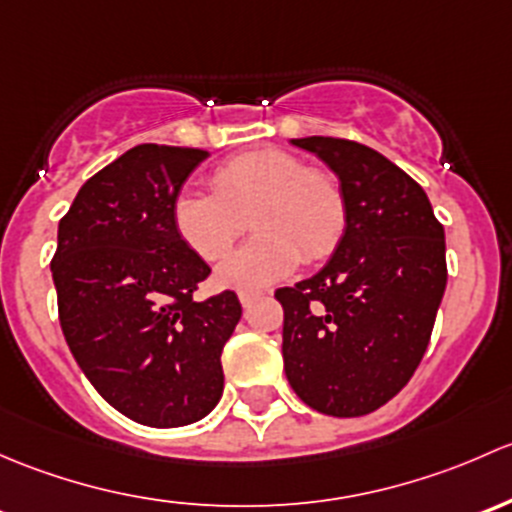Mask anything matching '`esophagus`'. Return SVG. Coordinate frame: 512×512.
<instances>
[{
  "instance_id": "esophagus-1",
  "label": "esophagus",
  "mask_w": 512,
  "mask_h": 512,
  "mask_svg": "<svg viewBox=\"0 0 512 512\" xmlns=\"http://www.w3.org/2000/svg\"><path fill=\"white\" fill-rule=\"evenodd\" d=\"M256 298H261V293L251 291V288H241V291H239V300H241V305H244V308H249V305L254 303Z\"/></svg>"
}]
</instances>
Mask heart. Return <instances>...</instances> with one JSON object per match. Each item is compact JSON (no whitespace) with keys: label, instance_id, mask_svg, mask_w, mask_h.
Instances as JSON below:
<instances>
[{"label":"heart","instance_id":"obj_1","mask_svg":"<svg viewBox=\"0 0 512 512\" xmlns=\"http://www.w3.org/2000/svg\"><path fill=\"white\" fill-rule=\"evenodd\" d=\"M212 192L182 189L172 202L179 239L204 261H219L246 231L256 236L219 266L224 286H266L291 276L300 261L335 254L347 229V197L340 179L308 167L293 152L263 147L221 162L209 177Z\"/></svg>","mask_w":512,"mask_h":512}]
</instances>
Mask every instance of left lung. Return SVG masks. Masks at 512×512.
I'll return each mask as SVG.
<instances>
[{
    "label": "left lung",
    "instance_id": "left-lung-1",
    "mask_svg": "<svg viewBox=\"0 0 512 512\" xmlns=\"http://www.w3.org/2000/svg\"><path fill=\"white\" fill-rule=\"evenodd\" d=\"M340 177L347 229L313 278L278 288L293 392L330 416H365L412 379L446 288L444 226L429 197L372 147L300 138Z\"/></svg>",
    "mask_w": 512,
    "mask_h": 512
}]
</instances>
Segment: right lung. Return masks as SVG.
Masks as SVG:
<instances>
[{"instance_id": "1", "label": "right lung", "mask_w": 512, "mask_h": 512, "mask_svg": "<svg viewBox=\"0 0 512 512\" xmlns=\"http://www.w3.org/2000/svg\"><path fill=\"white\" fill-rule=\"evenodd\" d=\"M199 147L138 145L96 172L59 221L51 258L63 337L110 407L184 426L217 407L234 291L194 300L212 268L175 231L172 202L207 160Z\"/></svg>"}]
</instances>
